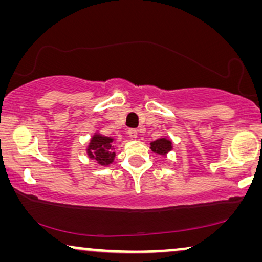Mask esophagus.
Returning a JSON list of instances; mask_svg holds the SVG:
<instances>
[{"label":"esophagus","mask_w":262,"mask_h":262,"mask_svg":"<svg viewBox=\"0 0 262 262\" xmlns=\"http://www.w3.org/2000/svg\"><path fill=\"white\" fill-rule=\"evenodd\" d=\"M127 134H128V136H130L131 138H137V136H138V131L136 130V128H130V130L127 131Z\"/></svg>","instance_id":"obj_1"}]
</instances>
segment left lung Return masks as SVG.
<instances>
[{
    "instance_id": "1",
    "label": "left lung",
    "mask_w": 262,
    "mask_h": 262,
    "mask_svg": "<svg viewBox=\"0 0 262 262\" xmlns=\"http://www.w3.org/2000/svg\"><path fill=\"white\" fill-rule=\"evenodd\" d=\"M150 149H151L154 152L159 154V155L166 156L167 154L171 151V149H173V143H171L170 139H168L166 137L160 138L150 143Z\"/></svg>"
}]
</instances>
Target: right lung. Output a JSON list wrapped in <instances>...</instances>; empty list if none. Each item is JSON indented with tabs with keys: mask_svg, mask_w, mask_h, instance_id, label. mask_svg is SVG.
<instances>
[{
	"mask_svg": "<svg viewBox=\"0 0 262 262\" xmlns=\"http://www.w3.org/2000/svg\"><path fill=\"white\" fill-rule=\"evenodd\" d=\"M114 139L112 137H106L96 132L93 135L89 142L87 154L89 159L94 160L100 166H108L114 161L116 152L113 146Z\"/></svg>",
	"mask_w": 262,
	"mask_h": 262,
	"instance_id": "obj_1",
	"label": "right lung"
}]
</instances>
